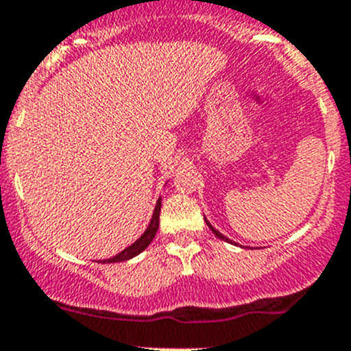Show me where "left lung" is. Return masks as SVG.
<instances>
[{"label":"left lung","mask_w":351,"mask_h":351,"mask_svg":"<svg viewBox=\"0 0 351 351\" xmlns=\"http://www.w3.org/2000/svg\"><path fill=\"white\" fill-rule=\"evenodd\" d=\"M205 222H207V221H205ZM207 226H208V228H210V231H212V232H214V234H215V236H217V238H219V239H222V241H228V243H232V241H231V239H228V238H226V236H224V234H221V232H219V231H217V229H214V228H212V226H210V222H207Z\"/></svg>","instance_id":"8db88e82"}]
</instances>
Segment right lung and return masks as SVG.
<instances>
[{
	"label": "right lung",
	"mask_w": 351,
	"mask_h": 351,
	"mask_svg": "<svg viewBox=\"0 0 351 351\" xmlns=\"http://www.w3.org/2000/svg\"><path fill=\"white\" fill-rule=\"evenodd\" d=\"M159 212H161V198H159L158 204H156L153 219H151V224H149V228L146 229V232H144V234L141 236V238L137 239L132 246L125 247L122 253H119L117 256L110 258V260H104L101 263H119V261H127V260H130V258L136 256V254H139L141 251L146 250V247L151 244V241L154 239L156 231H158V228H159Z\"/></svg>",
	"instance_id": "1"
}]
</instances>
